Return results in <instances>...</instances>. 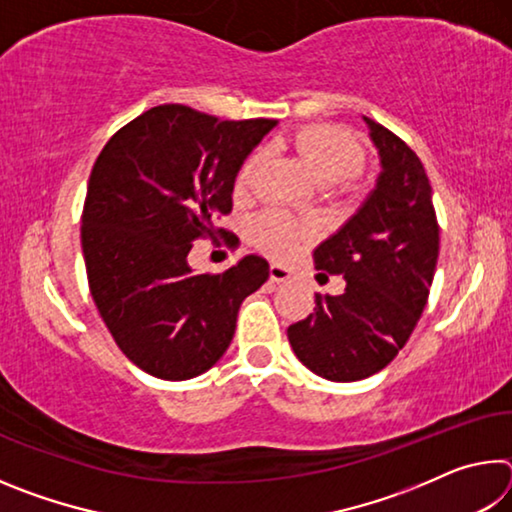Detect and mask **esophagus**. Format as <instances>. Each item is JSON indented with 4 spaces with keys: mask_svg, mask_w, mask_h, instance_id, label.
I'll return each instance as SVG.
<instances>
[{
    "mask_svg": "<svg viewBox=\"0 0 512 512\" xmlns=\"http://www.w3.org/2000/svg\"><path fill=\"white\" fill-rule=\"evenodd\" d=\"M268 273H271V282H287L291 280V271L287 266L282 264H271V268H268Z\"/></svg>",
    "mask_w": 512,
    "mask_h": 512,
    "instance_id": "34e87169",
    "label": "esophagus"
}]
</instances>
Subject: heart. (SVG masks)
I'll return each mask as SVG.
<instances>
[{"mask_svg":"<svg viewBox=\"0 0 512 512\" xmlns=\"http://www.w3.org/2000/svg\"><path fill=\"white\" fill-rule=\"evenodd\" d=\"M291 144L320 185H339L352 178L363 164L361 144L336 126H305L293 135ZM259 162L262 153H253L241 164L235 178L237 192H244L253 183ZM253 237L268 255L289 257L311 237V228L291 219L289 214L271 210L253 221Z\"/></svg>","mask_w":512,"mask_h":512,"instance_id":"heart-1","label":"heart"}]
</instances>
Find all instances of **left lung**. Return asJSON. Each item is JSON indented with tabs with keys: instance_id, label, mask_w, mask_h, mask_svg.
Returning <instances> with one entry per match:
<instances>
[{
	"instance_id": "1",
	"label": "left lung",
	"mask_w": 512,
	"mask_h": 512,
	"mask_svg": "<svg viewBox=\"0 0 512 512\" xmlns=\"http://www.w3.org/2000/svg\"><path fill=\"white\" fill-rule=\"evenodd\" d=\"M381 171L366 201L314 250L316 268L345 277L341 296L316 293L314 314L287 329L318 377L359 381L391 363L427 305L440 248L431 185L400 137L363 117Z\"/></svg>"
}]
</instances>
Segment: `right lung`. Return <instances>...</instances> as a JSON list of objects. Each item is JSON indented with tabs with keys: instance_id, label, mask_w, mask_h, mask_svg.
<instances>
[{
	"instance_id": "obj_1",
	"label": "right lung",
	"mask_w": 512,
	"mask_h": 512,
	"mask_svg": "<svg viewBox=\"0 0 512 512\" xmlns=\"http://www.w3.org/2000/svg\"><path fill=\"white\" fill-rule=\"evenodd\" d=\"M275 119L221 121L180 103L142 112L94 162L81 219L90 293L119 350L167 381L203 375L235 336L241 302L268 280L246 255L219 275L187 262L198 237L225 235L241 164Z\"/></svg>"
}]
</instances>
